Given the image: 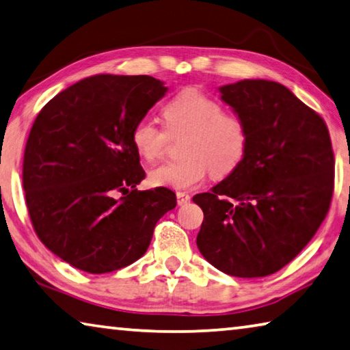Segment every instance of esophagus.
Returning a JSON list of instances; mask_svg holds the SVG:
<instances>
[{
    "label": "esophagus",
    "mask_w": 350,
    "mask_h": 350,
    "mask_svg": "<svg viewBox=\"0 0 350 350\" xmlns=\"http://www.w3.org/2000/svg\"><path fill=\"white\" fill-rule=\"evenodd\" d=\"M176 201H178V204H187L189 201H191V195L187 192H176Z\"/></svg>",
    "instance_id": "1"
}]
</instances>
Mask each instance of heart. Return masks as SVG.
I'll return each instance as SVG.
<instances>
[{
	"label": "heart",
	"instance_id": "heart-1",
	"mask_svg": "<svg viewBox=\"0 0 350 350\" xmlns=\"http://www.w3.org/2000/svg\"><path fill=\"white\" fill-rule=\"evenodd\" d=\"M167 132L186 133L181 143L185 157L169 159L152 167L153 186L191 189L198 186L207 174L224 178L243 163L249 147V127L243 116L224 112L215 98L198 89H185L163 107ZM167 132L143 118L133 126L131 139L139 157L153 159L161 155Z\"/></svg>",
	"mask_w": 350,
	"mask_h": 350
}]
</instances>
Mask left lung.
Here are the masks:
<instances>
[{"instance_id": "1", "label": "left lung", "mask_w": 350, "mask_h": 350, "mask_svg": "<svg viewBox=\"0 0 350 350\" xmlns=\"http://www.w3.org/2000/svg\"><path fill=\"white\" fill-rule=\"evenodd\" d=\"M249 127L243 163L212 192L193 197L204 213L200 252L240 278L278 272L326 218L335 159L324 120L284 88L244 79L219 88Z\"/></svg>"}]
</instances>
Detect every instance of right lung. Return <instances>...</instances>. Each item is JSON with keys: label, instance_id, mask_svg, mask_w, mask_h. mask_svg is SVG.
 Here are the masks:
<instances>
[{"label": "right lung", "instance_id": "right-lung-1", "mask_svg": "<svg viewBox=\"0 0 350 350\" xmlns=\"http://www.w3.org/2000/svg\"><path fill=\"white\" fill-rule=\"evenodd\" d=\"M167 88L147 75H95L53 96L30 129L23 187L41 243L70 266L107 273L146 254L167 187L138 191L146 172L133 126Z\"/></svg>", "mask_w": 350, "mask_h": 350}]
</instances>
